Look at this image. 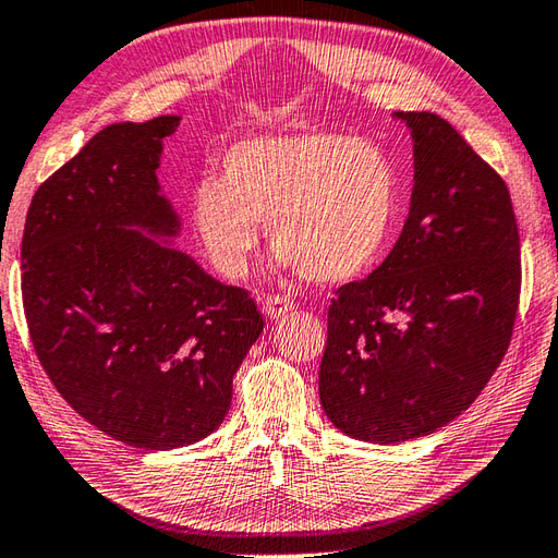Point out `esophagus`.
I'll use <instances>...</instances> for the list:
<instances>
[{
    "label": "esophagus",
    "mask_w": 558,
    "mask_h": 558,
    "mask_svg": "<svg viewBox=\"0 0 558 558\" xmlns=\"http://www.w3.org/2000/svg\"><path fill=\"white\" fill-rule=\"evenodd\" d=\"M288 311H292L290 296H282V294H268L266 300H264V314H266L270 320H276V318L284 316V314H288Z\"/></svg>",
    "instance_id": "34e87169"
}]
</instances>
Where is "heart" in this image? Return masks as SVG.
Wrapping results in <instances>:
<instances>
[{"instance_id": "1", "label": "heart", "mask_w": 558, "mask_h": 558, "mask_svg": "<svg viewBox=\"0 0 558 558\" xmlns=\"http://www.w3.org/2000/svg\"><path fill=\"white\" fill-rule=\"evenodd\" d=\"M399 211L390 154L342 133L296 131L238 142L223 173L190 194V218L218 274L242 278L266 218L278 264L314 282H347L378 262Z\"/></svg>"}]
</instances>
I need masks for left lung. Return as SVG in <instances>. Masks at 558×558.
I'll return each instance as SVG.
<instances>
[{"mask_svg":"<svg viewBox=\"0 0 558 558\" xmlns=\"http://www.w3.org/2000/svg\"><path fill=\"white\" fill-rule=\"evenodd\" d=\"M413 140L407 223L385 262L328 308L318 395L330 423L373 445L435 433L507 354L521 240L499 173L430 111H395Z\"/></svg>","mask_w":558,"mask_h":558,"instance_id":"left-lung-1","label":"left lung"}]
</instances>
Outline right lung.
Segmentation results:
<instances>
[{"instance_id": "right-lung-1", "label": "right lung", "mask_w": 558, "mask_h": 558, "mask_svg": "<svg viewBox=\"0 0 558 558\" xmlns=\"http://www.w3.org/2000/svg\"><path fill=\"white\" fill-rule=\"evenodd\" d=\"M180 116L113 123L37 187L25 218L23 308L35 354L75 413L137 449L199 442L264 332L252 296L171 247L163 140ZM163 239V243L158 240Z\"/></svg>"}]
</instances>
